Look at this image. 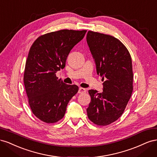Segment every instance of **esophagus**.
Instances as JSON below:
<instances>
[{"label": "esophagus", "mask_w": 157, "mask_h": 157, "mask_svg": "<svg viewBox=\"0 0 157 157\" xmlns=\"http://www.w3.org/2000/svg\"><path fill=\"white\" fill-rule=\"evenodd\" d=\"M86 92V90L83 88H80L78 90V94H84Z\"/></svg>", "instance_id": "esophagus-1"}]
</instances>
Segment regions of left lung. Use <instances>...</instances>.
Wrapping results in <instances>:
<instances>
[{
  "mask_svg": "<svg viewBox=\"0 0 157 157\" xmlns=\"http://www.w3.org/2000/svg\"><path fill=\"white\" fill-rule=\"evenodd\" d=\"M86 40L98 75L105 80L103 92L90 90L87 115L94 124L107 126L124 113L133 91L132 58L126 47L115 37L89 31Z\"/></svg>",
  "mask_w": 157,
  "mask_h": 157,
  "instance_id": "8db88e82",
  "label": "left lung"
}]
</instances>
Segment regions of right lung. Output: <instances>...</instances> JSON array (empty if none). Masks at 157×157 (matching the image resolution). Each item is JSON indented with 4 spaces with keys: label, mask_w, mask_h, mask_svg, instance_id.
Wrapping results in <instances>:
<instances>
[{
    "label": "right lung",
    "mask_w": 157,
    "mask_h": 157,
    "mask_svg": "<svg viewBox=\"0 0 157 157\" xmlns=\"http://www.w3.org/2000/svg\"><path fill=\"white\" fill-rule=\"evenodd\" d=\"M86 30L62 29L40 35L31 46L26 60L23 81L33 113L46 123H55L64 117L67 104L78 91L75 84L63 82L56 72Z\"/></svg>",
    "instance_id": "1"
}]
</instances>
